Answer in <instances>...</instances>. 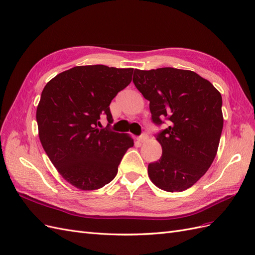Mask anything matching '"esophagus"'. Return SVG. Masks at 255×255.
<instances>
[{
  "label": "esophagus",
  "mask_w": 255,
  "mask_h": 255,
  "mask_svg": "<svg viewBox=\"0 0 255 255\" xmlns=\"http://www.w3.org/2000/svg\"><path fill=\"white\" fill-rule=\"evenodd\" d=\"M147 139H148V135H147L146 133H143L141 136L138 137V142H141V143H144V142H146Z\"/></svg>",
  "instance_id": "obj_1"
}]
</instances>
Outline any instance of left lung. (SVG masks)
Segmentation results:
<instances>
[{"mask_svg":"<svg viewBox=\"0 0 255 255\" xmlns=\"http://www.w3.org/2000/svg\"><path fill=\"white\" fill-rule=\"evenodd\" d=\"M133 84L149 101L154 124L168 121L157 135L159 161L148 165L151 182L166 192L193 186L214 161L224 127L218 90L198 74L174 68L134 70Z\"/></svg>","mask_w":255,"mask_h":255,"instance_id":"obj_1","label":"left lung"}]
</instances>
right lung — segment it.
I'll list each match as a JSON object with an SVG mask.
<instances>
[{
    "label": "right lung",
    "instance_id": "1",
    "mask_svg": "<svg viewBox=\"0 0 255 255\" xmlns=\"http://www.w3.org/2000/svg\"><path fill=\"white\" fill-rule=\"evenodd\" d=\"M133 69L80 65L51 79L37 107L39 138L62 178L83 191L98 190L118 174L133 146L129 134L100 128L112 116L109 105L132 79Z\"/></svg>",
    "mask_w": 255,
    "mask_h": 255
}]
</instances>
